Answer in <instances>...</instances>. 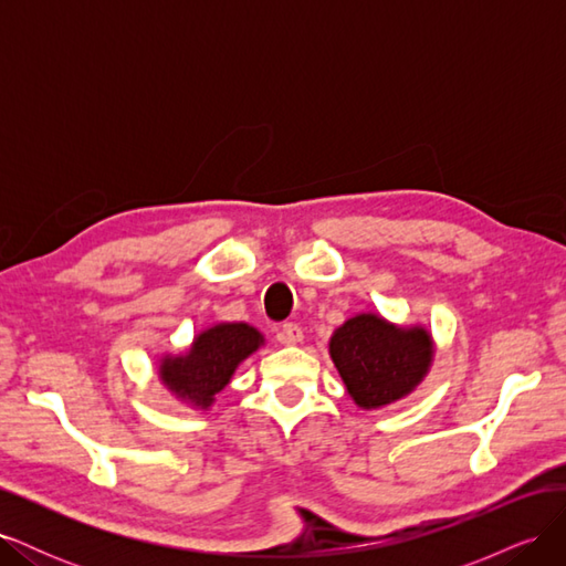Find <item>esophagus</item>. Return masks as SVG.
Masks as SVG:
<instances>
[{
	"label": "esophagus",
	"mask_w": 566,
	"mask_h": 566,
	"mask_svg": "<svg viewBox=\"0 0 566 566\" xmlns=\"http://www.w3.org/2000/svg\"><path fill=\"white\" fill-rule=\"evenodd\" d=\"M302 328L297 323H293V321H287V323H283L281 325V331H279V342L281 345H297V342H302Z\"/></svg>",
	"instance_id": "34e87169"
}]
</instances>
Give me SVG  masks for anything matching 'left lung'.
I'll list each match as a JSON object with an SVG mask.
<instances>
[{"label":"left lung","instance_id":"obj_1","mask_svg":"<svg viewBox=\"0 0 566 566\" xmlns=\"http://www.w3.org/2000/svg\"><path fill=\"white\" fill-rule=\"evenodd\" d=\"M331 356L352 399L378 408L422 380L432 361V337L422 328H394L375 314H361L335 331Z\"/></svg>","mask_w":566,"mask_h":566}]
</instances>
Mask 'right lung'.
<instances>
[{"label":"right lung","instance_id":"add662e5","mask_svg":"<svg viewBox=\"0 0 566 566\" xmlns=\"http://www.w3.org/2000/svg\"><path fill=\"white\" fill-rule=\"evenodd\" d=\"M262 345V335L248 323H221L196 337L191 352L165 358L163 382L196 406H210L231 380L235 366Z\"/></svg>","mask_w":566,"mask_h":566}]
</instances>
